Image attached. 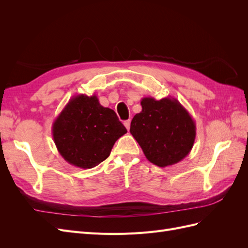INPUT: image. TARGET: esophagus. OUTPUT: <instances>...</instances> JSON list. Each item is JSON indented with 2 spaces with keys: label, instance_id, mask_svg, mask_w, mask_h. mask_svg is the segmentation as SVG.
<instances>
[{
  "label": "esophagus",
  "instance_id": "obj_1",
  "mask_svg": "<svg viewBox=\"0 0 248 248\" xmlns=\"http://www.w3.org/2000/svg\"><path fill=\"white\" fill-rule=\"evenodd\" d=\"M130 123H131V120H127V121L124 122V125H125V127L128 131H129V128H130Z\"/></svg>",
  "mask_w": 248,
  "mask_h": 248
}]
</instances>
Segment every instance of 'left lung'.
<instances>
[{
	"label": "left lung",
	"instance_id": "left-lung-1",
	"mask_svg": "<svg viewBox=\"0 0 248 248\" xmlns=\"http://www.w3.org/2000/svg\"><path fill=\"white\" fill-rule=\"evenodd\" d=\"M141 111L133 117L130 133L147 159L160 168L176 164L188 155L196 140V122L176 98L145 97Z\"/></svg>",
	"mask_w": 248,
	"mask_h": 248
}]
</instances>
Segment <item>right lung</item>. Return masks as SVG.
Listing matches in <instances>:
<instances>
[{
    "instance_id": "1",
    "label": "right lung",
    "mask_w": 248,
    "mask_h": 248,
    "mask_svg": "<svg viewBox=\"0 0 248 248\" xmlns=\"http://www.w3.org/2000/svg\"><path fill=\"white\" fill-rule=\"evenodd\" d=\"M127 132L116 112L96 95L72 97L52 124L59 153L72 166L92 169L106 160L116 140Z\"/></svg>"
}]
</instances>
